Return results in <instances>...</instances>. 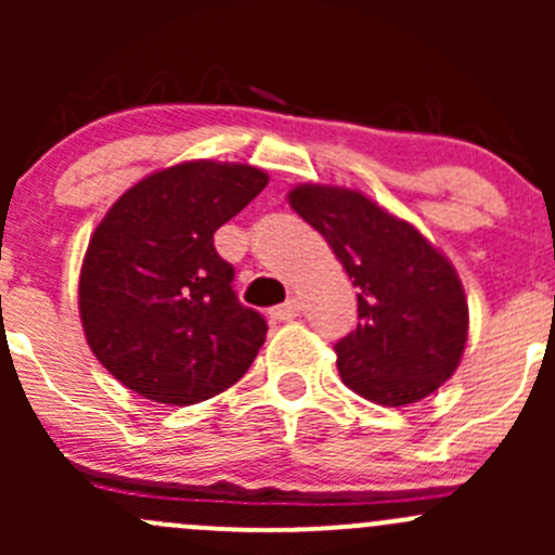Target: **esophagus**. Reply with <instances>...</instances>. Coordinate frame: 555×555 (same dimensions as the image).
Returning <instances> with one entry per match:
<instances>
[{
    "label": "esophagus",
    "instance_id": "obj_1",
    "mask_svg": "<svg viewBox=\"0 0 555 555\" xmlns=\"http://www.w3.org/2000/svg\"><path fill=\"white\" fill-rule=\"evenodd\" d=\"M298 313H300V300L298 298H287L282 306L271 309V317L276 319V322H293Z\"/></svg>",
    "mask_w": 555,
    "mask_h": 555
}]
</instances>
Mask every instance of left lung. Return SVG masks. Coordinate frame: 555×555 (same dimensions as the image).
Listing matches in <instances>:
<instances>
[{
    "mask_svg": "<svg viewBox=\"0 0 555 555\" xmlns=\"http://www.w3.org/2000/svg\"><path fill=\"white\" fill-rule=\"evenodd\" d=\"M289 206L333 246L357 287L360 322L335 344L344 384L391 408L440 389L459 367L469 324L451 262L357 190L298 184Z\"/></svg>",
    "mask_w": 555,
    "mask_h": 555,
    "instance_id": "8db88e82",
    "label": "left lung"
}]
</instances>
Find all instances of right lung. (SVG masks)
<instances>
[{"mask_svg": "<svg viewBox=\"0 0 555 555\" xmlns=\"http://www.w3.org/2000/svg\"><path fill=\"white\" fill-rule=\"evenodd\" d=\"M266 184L255 166L190 160L112 204L82 260L80 319L117 382L153 402L193 405L249 371L268 324L238 304L215 233Z\"/></svg>", "mask_w": 555, "mask_h": 555, "instance_id": "1", "label": "right lung"}]
</instances>
